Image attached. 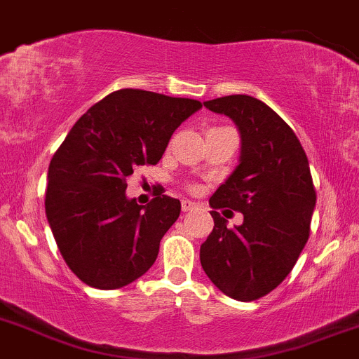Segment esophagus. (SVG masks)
<instances>
[{
	"label": "esophagus",
	"instance_id": "esophagus-1",
	"mask_svg": "<svg viewBox=\"0 0 359 359\" xmlns=\"http://www.w3.org/2000/svg\"><path fill=\"white\" fill-rule=\"evenodd\" d=\"M194 208H198V204L192 203V201H189V199L182 201V211H192Z\"/></svg>",
	"mask_w": 359,
	"mask_h": 359
}]
</instances>
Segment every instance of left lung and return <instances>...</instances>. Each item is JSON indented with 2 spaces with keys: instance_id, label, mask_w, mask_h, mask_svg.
Masks as SVG:
<instances>
[{
  "instance_id": "left-lung-1",
  "label": "left lung",
  "mask_w": 359,
  "mask_h": 359,
  "mask_svg": "<svg viewBox=\"0 0 359 359\" xmlns=\"http://www.w3.org/2000/svg\"><path fill=\"white\" fill-rule=\"evenodd\" d=\"M204 107L230 117L242 144L238 165L210 206L242 212L243 222L228 228L211 211L215 228L201 245V266L226 297L257 300L281 285L309 240L317 201L309 158L293 129L257 98L228 95Z\"/></svg>"
}]
</instances>
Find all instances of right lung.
I'll use <instances>...</instances> for the list:
<instances>
[{
  "instance_id": "1",
  "label": "right lung",
  "mask_w": 359,
  "mask_h": 359,
  "mask_svg": "<svg viewBox=\"0 0 359 359\" xmlns=\"http://www.w3.org/2000/svg\"><path fill=\"white\" fill-rule=\"evenodd\" d=\"M203 107L192 98L124 88L86 114L54 153L46 215L62 259L85 285L117 290L141 278L180 201L156 196L148 206L126 196L140 165L158 163L177 128Z\"/></svg>"
}]
</instances>
